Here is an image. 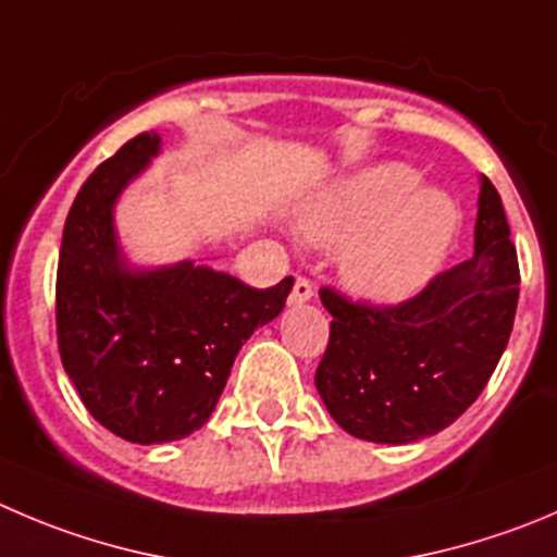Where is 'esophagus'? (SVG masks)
<instances>
[{
	"label": "esophagus",
	"instance_id": "esophagus-1",
	"mask_svg": "<svg viewBox=\"0 0 557 557\" xmlns=\"http://www.w3.org/2000/svg\"><path fill=\"white\" fill-rule=\"evenodd\" d=\"M311 295H314L311 282L309 278H304V275H298V278H295L293 293H289V304H306V300H311Z\"/></svg>",
	"mask_w": 557,
	"mask_h": 557
}]
</instances>
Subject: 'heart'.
Returning a JSON list of instances; mask_svg holds the SVG:
<instances>
[{
  "mask_svg": "<svg viewBox=\"0 0 557 557\" xmlns=\"http://www.w3.org/2000/svg\"><path fill=\"white\" fill-rule=\"evenodd\" d=\"M421 174L401 163L363 169L304 210L306 237L350 246L344 282L363 298L399 300L416 293L446 257L459 226L457 205L441 190H414Z\"/></svg>",
  "mask_w": 557,
  "mask_h": 557,
  "instance_id": "1",
  "label": "heart"
}]
</instances>
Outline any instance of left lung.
Returning a JSON list of instances; mask_svg holds the SVG:
<instances>
[{
	"instance_id": "1",
	"label": "left lung",
	"mask_w": 557,
	"mask_h": 557,
	"mask_svg": "<svg viewBox=\"0 0 557 557\" xmlns=\"http://www.w3.org/2000/svg\"><path fill=\"white\" fill-rule=\"evenodd\" d=\"M320 298L333 320L314 383L338 426L372 443L437 434L479 399L511 336L520 262L500 194L481 177L475 253L412 298Z\"/></svg>"
}]
</instances>
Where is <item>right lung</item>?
Masks as SVG:
<instances>
[{
	"label": "right lung",
	"mask_w": 557,
	"mask_h": 557,
	"mask_svg": "<svg viewBox=\"0 0 557 557\" xmlns=\"http://www.w3.org/2000/svg\"><path fill=\"white\" fill-rule=\"evenodd\" d=\"M158 147V134H139L89 174L57 264L62 367L95 421L141 446L180 441L208 421L235 355L282 314L293 289V275L253 289L194 262L125 268L111 208Z\"/></svg>",
	"instance_id": "obj_1"
}]
</instances>
